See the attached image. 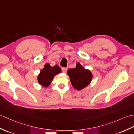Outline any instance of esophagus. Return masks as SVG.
Returning <instances> with one entry per match:
<instances>
[{"label": "esophagus", "mask_w": 134, "mask_h": 134, "mask_svg": "<svg viewBox=\"0 0 134 134\" xmlns=\"http://www.w3.org/2000/svg\"><path fill=\"white\" fill-rule=\"evenodd\" d=\"M62 72H63V73H66L67 70V68L66 67H63V68H62Z\"/></svg>", "instance_id": "obj_1"}]
</instances>
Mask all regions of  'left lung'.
I'll return each mask as SVG.
<instances>
[{
	"mask_svg": "<svg viewBox=\"0 0 134 134\" xmlns=\"http://www.w3.org/2000/svg\"><path fill=\"white\" fill-rule=\"evenodd\" d=\"M67 75L70 77L73 87L78 91L88 86L92 79V74L91 71L86 69L79 62H77L75 68L68 70Z\"/></svg>",
	"mask_w": 134,
	"mask_h": 134,
	"instance_id": "obj_1",
	"label": "left lung"
}]
</instances>
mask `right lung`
Masks as SVG:
<instances>
[{"instance_id": "1", "label": "right lung", "mask_w": 134, "mask_h": 134, "mask_svg": "<svg viewBox=\"0 0 134 134\" xmlns=\"http://www.w3.org/2000/svg\"><path fill=\"white\" fill-rule=\"evenodd\" d=\"M61 72V68L58 65L52 67L49 63H46L44 68L40 71L37 76L38 83L45 88L48 87L51 85L54 76Z\"/></svg>"}]
</instances>
